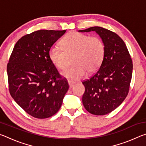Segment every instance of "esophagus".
<instances>
[{"mask_svg": "<svg viewBox=\"0 0 146 146\" xmlns=\"http://www.w3.org/2000/svg\"><path fill=\"white\" fill-rule=\"evenodd\" d=\"M68 84H69V86H70V88H73L74 84H75V83L71 82V81H68Z\"/></svg>", "mask_w": 146, "mask_h": 146, "instance_id": "obj_1", "label": "esophagus"}]
</instances>
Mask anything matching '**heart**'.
Returning a JSON list of instances; mask_svg holds the SVG:
<instances>
[{"instance_id":"obj_1","label":"heart","mask_w":146,"mask_h":146,"mask_svg":"<svg viewBox=\"0 0 146 146\" xmlns=\"http://www.w3.org/2000/svg\"><path fill=\"white\" fill-rule=\"evenodd\" d=\"M61 44L62 48L58 45L49 48V58L56 68L63 70L68 58L74 55V66L62 72L64 77L71 81L78 80L85 77L87 71L95 73L100 67L106 52L105 44L101 38L72 31L66 35Z\"/></svg>"}]
</instances>
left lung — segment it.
<instances>
[{"mask_svg": "<svg viewBox=\"0 0 146 146\" xmlns=\"http://www.w3.org/2000/svg\"><path fill=\"white\" fill-rule=\"evenodd\" d=\"M78 31H95L105 44V56L100 67L90 79L82 82L85 86L82 103L91 114H108L122 103L129 92L131 58L124 42L114 32L99 26Z\"/></svg>", "mask_w": 146, "mask_h": 146, "instance_id": "1", "label": "left lung"}]
</instances>
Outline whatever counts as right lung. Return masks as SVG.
Here are the masks:
<instances>
[{
	"instance_id": "right-lung-1",
	"label": "right lung",
	"mask_w": 146,
	"mask_h": 146,
	"mask_svg": "<svg viewBox=\"0 0 146 146\" xmlns=\"http://www.w3.org/2000/svg\"><path fill=\"white\" fill-rule=\"evenodd\" d=\"M66 30L42 29L26 35L14 46L7 66L9 90L17 104L36 118L58 112L69 89L49 58V49Z\"/></svg>"
}]
</instances>
